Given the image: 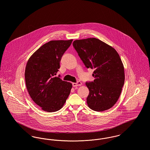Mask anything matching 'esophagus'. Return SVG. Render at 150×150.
Wrapping results in <instances>:
<instances>
[{
	"mask_svg": "<svg viewBox=\"0 0 150 150\" xmlns=\"http://www.w3.org/2000/svg\"><path fill=\"white\" fill-rule=\"evenodd\" d=\"M81 85H82V83L80 81H78L77 83H72V86L74 87H76V86H81Z\"/></svg>",
	"mask_w": 150,
	"mask_h": 150,
	"instance_id": "esophagus-1",
	"label": "esophagus"
}]
</instances>
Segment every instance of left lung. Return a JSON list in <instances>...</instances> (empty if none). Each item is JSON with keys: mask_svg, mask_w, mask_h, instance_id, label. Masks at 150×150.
Segmentation results:
<instances>
[{"mask_svg": "<svg viewBox=\"0 0 150 150\" xmlns=\"http://www.w3.org/2000/svg\"><path fill=\"white\" fill-rule=\"evenodd\" d=\"M73 46L87 68L94 69L93 81L86 83L89 91L88 107L103 111L114 106L125 81L124 67L113 47L95 38L76 40Z\"/></svg>", "mask_w": 150, "mask_h": 150, "instance_id": "8db88e82", "label": "left lung"}]
</instances>
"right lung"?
<instances>
[{
  "mask_svg": "<svg viewBox=\"0 0 150 150\" xmlns=\"http://www.w3.org/2000/svg\"><path fill=\"white\" fill-rule=\"evenodd\" d=\"M72 39L51 40L31 56L25 68L26 86L31 99L43 111L52 112L64 106L72 84L56 77L59 62Z\"/></svg>",
  "mask_w": 150,
  "mask_h": 150,
  "instance_id": "obj_1",
  "label": "right lung"
}]
</instances>
